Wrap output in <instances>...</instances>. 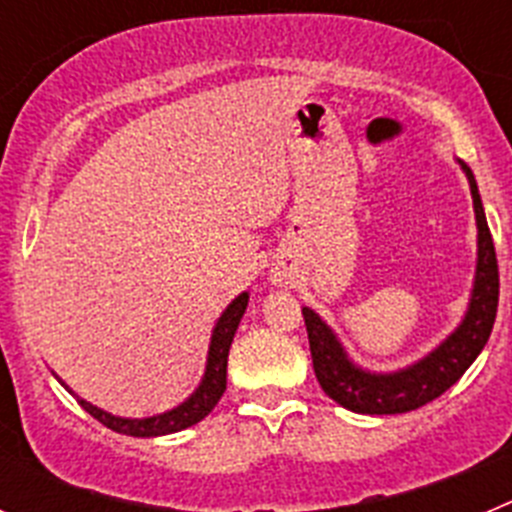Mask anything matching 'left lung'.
<instances>
[{
	"mask_svg": "<svg viewBox=\"0 0 512 512\" xmlns=\"http://www.w3.org/2000/svg\"><path fill=\"white\" fill-rule=\"evenodd\" d=\"M461 166L467 171L469 187H472L474 215H477L479 228V259L477 282H474V295L472 302H469L467 318H464V323L459 325L454 336H449V341H443L431 356H425L423 361H418L405 372L366 374L346 359L341 343L330 333L328 325L310 307L302 310L307 338H310L315 377H318L325 395L333 397L346 410L364 415H395L423 408L436 397H441L451 384L459 382L461 374L472 366V361L477 359L479 351L485 348L487 338H490L497 315V297H500L497 253L472 169L467 164Z\"/></svg>",
	"mask_w": 512,
	"mask_h": 512,
	"instance_id": "1",
	"label": "left lung"
}]
</instances>
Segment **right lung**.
I'll list each match as a JSON object with an SVG mask.
<instances>
[{
    "label": "right lung",
    "mask_w": 512,
    "mask_h": 512,
    "mask_svg": "<svg viewBox=\"0 0 512 512\" xmlns=\"http://www.w3.org/2000/svg\"><path fill=\"white\" fill-rule=\"evenodd\" d=\"M248 295L235 297L230 302L228 310L223 312V318L217 320V328L212 333L210 343V356H207V372L205 379H202L200 390L194 392L184 405L174 408L171 413L164 415H153V418L143 420H128V418H115V415L104 413V410L94 408L87 400H79V405L87 410L92 418H97L99 423L107 425L110 431L125 433V436L135 438H151V436H166V433L184 431L189 425L200 423L202 418L212 413V408L217 405V400L223 397L225 392V374H228V354H230V343H233L235 330H238V323H241L243 312H246Z\"/></svg>",
    "instance_id": "obj_1"
}]
</instances>
